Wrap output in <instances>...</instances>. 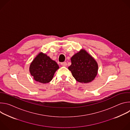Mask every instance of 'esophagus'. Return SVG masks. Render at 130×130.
I'll use <instances>...</instances> for the list:
<instances>
[{
	"label": "esophagus",
	"mask_w": 130,
	"mask_h": 130,
	"mask_svg": "<svg viewBox=\"0 0 130 130\" xmlns=\"http://www.w3.org/2000/svg\"><path fill=\"white\" fill-rule=\"evenodd\" d=\"M61 65L63 66H67V63L66 62H63L61 63Z\"/></svg>",
	"instance_id": "obj_1"
}]
</instances>
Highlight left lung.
Returning <instances> with one entry per match:
<instances>
[{
	"instance_id": "obj_1",
	"label": "left lung",
	"mask_w": 130,
	"mask_h": 130,
	"mask_svg": "<svg viewBox=\"0 0 130 130\" xmlns=\"http://www.w3.org/2000/svg\"><path fill=\"white\" fill-rule=\"evenodd\" d=\"M68 69L79 82L87 83L93 81L98 74V65L95 59L85 49H82L71 58Z\"/></svg>"
}]
</instances>
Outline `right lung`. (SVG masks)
Instances as JSON below:
<instances>
[{"instance_id": "1", "label": "right lung", "mask_w": 130, "mask_h": 130, "mask_svg": "<svg viewBox=\"0 0 130 130\" xmlns=\"http://www.w3.org/2000/svg\"><path fill=\"white\" fill-rule=\"evenodd\" d=\"M58 64L45 53L40 52L31 63L29 71L35 81L46 84L53 79L58 69Z\"/></svg>"}]
</instances>
